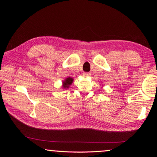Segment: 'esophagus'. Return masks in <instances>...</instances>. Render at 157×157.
Instances as JSON below:
<instances>
[{
    "instance_id": "34e87169",
    "label": "esophagus",
    "mask_w": 157,
    "mask_h": 157,
    "mask_svg": "<svg viewBox=\"0 0 157 157\" xmlns=\"http://www.w3.org/2000/svg\"><path fill=\"white\" fill-rule=\"evenodd\" d=\"M83 75L85 76V77H89L91 75V73H89V72H84L83 73Z\"/></svg>"
}]
</instances>
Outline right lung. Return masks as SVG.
Returning <instances> with one entry per match:
<instances>
[{
    "label": "right lung",
    "mask_w": 157,
    "mask_h": 157,
    "mask_svg": "<svg viewBox=\"0 0 157 157\" xmlns=\"http://www.w3.org/2000/svg\"><path fill=\"white\" fill-rule=\"evenodd\" d=\"M73 81V79L71 78H68L66 79H65V81L63 82L64 85H63V88H69L70 85L72 84V82Z\"/></svg>",
    "instance_id": "add662e5"
}]
</instances>
